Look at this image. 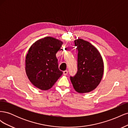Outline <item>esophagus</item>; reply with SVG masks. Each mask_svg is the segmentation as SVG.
I'll list each match as a JSON object with an SVG mask.
<instances>
[{
    "label": "esophagus",
    "instance_id": "1",
    "mask_svg": "<svg viewBox=\"0 0 128 128\" xmlns=\"http://www.w3.org/2000/svg\"><path fill=\"white\" fill-rule=\"evenodd\" d=\"M63 74H64V75H67V74H68V70H64V72H63Z\"/></svg>",
    "mask_w": 128,
    "mask_h": 128
}]
</instances>
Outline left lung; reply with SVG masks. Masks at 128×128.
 <instances>
[{
	"label": "left lung",
	"instance_id": "1",
	"mask_svg": "<svg viewBox=\"0 0 128 128\" xmlns=\"http://www.w3.org/2000/svg\"><path fill=\"white\" fill-rule=\"evenodd\" d=\"M78 50V70L70 80L75 91L80 94L90 92L97 87L104 74V62L98 50L82 39L75 41Z\"/></svg>",
	"mask_w": 128,
	"mask_h": 128
}]
</instances>
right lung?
<instances>
[{
    "mask_svg": "<svg viewBox=\"0 0 128 128\" xmlns=\"http://www.w3.org/2000/svg\"><path fill=\"white\" fill-rule=\"evenodd\" d=\"M63 42L51 37L37 40L26 58V72L34 86L42 90L51 88L62 74L58 68L56 53Z\"/></svg>",
    "mask_w": 128,
    "mask_h": 128,
    "instance_id": "right-lung-1",
    "label": "right lung"
}]
</instances>
